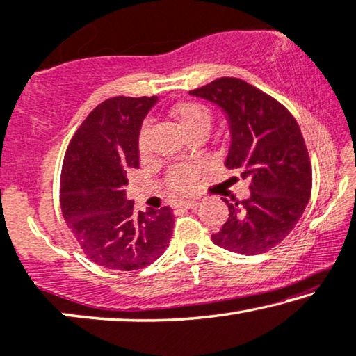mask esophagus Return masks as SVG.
Masks as SVG:
<instances>
[{"label":"esophagus","mask_w":356,"mask_h":356,"mask_svg":"<svg viewBox=\"0 0 356 356\" xmlns=\"http://www.w3.org/2000/svg\"><path fill=\"white\" fill-rule=\"evenodd\" d=\"M198 204H200V201H196V200H185V201H179L177 203L179 208H188V209L198 208Z\"/></svg>","instance_id":"obj_1"}]
</instances>
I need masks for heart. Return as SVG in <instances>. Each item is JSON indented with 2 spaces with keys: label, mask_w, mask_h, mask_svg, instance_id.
Wrapping results in <instances>:
<instances>
[{
  "label": "heart",
  "mask_w": 356,
  "mask_h": 356,
  "mask_svg": "<svg viewBox=\"0 0 356 356\" xmlns=\"http://www.w3.org/2000/svg\"><path fill=\"white\" fill-rule=\"evenodd\" d=\"M172 116L180 126L185 134L190 136L198 131H209L212 116L211 111L204 105L196 102H182L177 104L172 108ZM139 152L145 155L150 148V123H144L139 132ZM200 169L193 164H177L171 168V171L166 176V185L172 193L176 195H187L193 192L196 184H198Z\"/></svg>",
  "instance_id": "heart-1"
}]
</instances>
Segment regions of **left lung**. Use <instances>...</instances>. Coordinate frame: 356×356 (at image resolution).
<instances>
[{
    "label": "left lung",
    "instance_id": "8db88e82",
    "mask_svg": "<svg viewBox=\"0 0 356 356\" xmlns=\"http://www.w3.org/2000/svg\"><path fill=\"white\" fill-rule=\"evenodd\" d=\"M190 95L225 111L230 148L225 166L249 180L251 195L224 200L230 216L212 243L232 252H267L289 235L312 193V166L300 127L278 100L238 78H219Z\"/></svg>",
    "mask_w": 356,
    "mask_h": 356
}]
</instances>
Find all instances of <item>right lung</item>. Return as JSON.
I'll use <instances>...</instances> for the list:
<instances>
[{
  "label": "right lung",
  "mask_w": 356,
  "mask_h": 356,
  "mask_svg": "<svg viewBox=\"0 0 356 356\" xmlns=\"http://www.w3.org/2000/svg\"><path fill=\"white\" fill-rule=\"evenodd\" d=\"M158 97H111L73 136L62 164L60 208L94 264L132 272L156 261L172 236L169 206L136 212L126 200L127 171L139 168L142 121Z\"/></svg>",
  "instance_id": "obj_1"
}]
</instances>
